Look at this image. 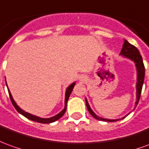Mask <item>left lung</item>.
Returning <instances> with one entry per match:
<instances>
[{
  "instance_id": "1",
  "label": "left lung",
  "mask_w": 149,
  "mask_h": 149,
  "mask_svg": "<svg viewBox=\"0 0 149 149\" xmlns=\"http://www.w3.org/2000/svg\"><path fill=\"white\" fill-rule=\"evenodd\" d=\"M121 55H123V56L127 57L129 59L132 60L135 63H136V68H137V74H138V77H137V85H136V95H137V101H136V106L139 102L140 98V95H141V91H142V87H143V81H144V74H145V68L143 65V59L142 56L140 55L139 50L136 48L135 46H133L132 44L129 43L127 40H124V43L123 45V48H122ZM86 102V107L88 111L90 113V114L92 115L93 117L97 119V120H102V121L107 122H114L116 120H111V119H106V118H99L98 116H97L96 114H94L93 111L90 109L89 104L87 102V101L85 100Z\"/></svg>"
}]
</instances>
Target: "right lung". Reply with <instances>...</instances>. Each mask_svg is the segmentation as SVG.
Segmentation results:
<instances>
[{
	"instance_id": "1",
	"label": "right lung",
	"mask_w": 149,
	"mask_h": 149,
	"mask_svg": "<svg viewBox=\"0 0 149 149\" xmlns=\"http://www.w3.org/2000/svg\"><path fill=\"white\" fill-rule=\"evenodd\" d=\"M75 83H72L71 85H69L68 86V88L66 90V95H65V107H64V109L63 111L60 112V114H58L56 116H54V117H52V118H39V117H37V116H35V115H32V114H29V113H26V112H25L24 111H22V109H20L18 106L15 103V102H14V100L13 99V97H12V95H11V93L9 91V97H10V100H11V102L13 104V106L14 107V108L16 109L17 111V112H19L20 114H22L23 116H25L26 118H27L28 119H31L32 121H35V122H38V123H53V122L56 121L58 120L59 118H60L65 113V111H66V107H67V102L68 100V97L70 96V94H71L72 91V89H73V87H74Z\"/></svg>"
}]
</instances>
